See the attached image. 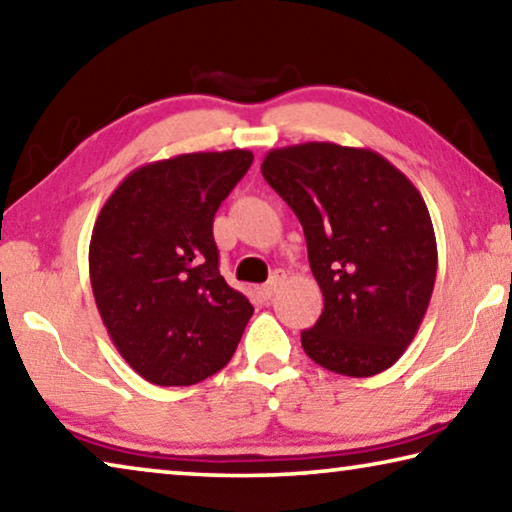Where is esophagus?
<instances>
[{"label": "esophagus", "instance_id": "34e87169", "mask_svg": "<svg viewBox=\"0 0 512 512\" xmlns=\"http://www.w3.org/2000/svg\"><path fill=\"white\" fill-rule=\"evenodd\" d=\"M280 282H282V275H280V273H275L273 278H271L269 282H266V285L259 287V296H262L264 300H269V298L275 294V291H278Z\"/></svg>", "mask_w": 512, "mask_h": 512}]
</instances>
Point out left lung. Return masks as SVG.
<instances>
[{"label": "left lung", "mask_w": 512, "mask_h": 512, "mask_svg": "<svg viewBox=\"0 0 512 512\" xmlns=\"http://www.w3.org/2000/svg\"><path fill=\"white\" fill-rule=\"evenodd\" d=\"M271 189L303 225L323 312L300 332L323 369L367 378L401 358L424 321L437 273L426 202L367 148L300 143L262 161Z\"/></svg>", "instance_id": "obj_1"}]
</instances>
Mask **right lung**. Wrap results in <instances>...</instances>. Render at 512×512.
<instances>
[{
  "label": "right lung",
  "instance_id": "add662e5",
  "mask_svg": "<svg viewBox=\"0 0 512 512\" xmlns=\"http://www.w3.org/2000/svg\"><path fill=\"white\" fill-rule=\"evenodd\" d=\"M253 152H191L129 173L97 216L88 271L111 342L148 383L186 387L237 351L253 305L218 271L214 216Z\"/></svg>",
  "mask_w": 512,
  "mask_h": 512
}]
</instances>
